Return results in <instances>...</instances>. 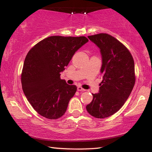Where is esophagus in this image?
Instances as JSON below:
<instances>
[{
	"mask_svg": "<svg viewBox=\"0 0 152 152\" xmlns=\"http://www.w3.org/2000/svg\"><path fill=\"white\" fill-rule=\"evenodd\" d=\"M77 90H78V91H82V92H83V91H86V90H85V89L82 88L81 86H78V88H77Z\"/></svg>",
	"mask_w": 152,
	"mask_h": 152,
	"instance_id": "1",
	"label": "esophagus"
}]
</instances>
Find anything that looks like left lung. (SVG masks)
I'll use <instances>...</instances> for the list:
<instances>
[{"mask_svg": "<svg viewBox=\"0 0 152 152\" xmlns=\"http://www.w3.org/2000/svg\"><path fill=\"white\" fill-rule=\"evenodd\" d=\"M100 49L102 56V81L99 92L86 105L92 116L104 119L123 107L135 85V65L132 54L116 38L107 33L88 36Z\"/></svg>", "mask_w": 152, "mask_h": 152, "instance_id": "obj_1", "label": "left lung"}]
</instances>
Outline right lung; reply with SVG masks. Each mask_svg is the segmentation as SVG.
I'll return each mask as SVG.
<instances>
[{
  "mask_svg": "<svg viewBox=\"0 0 152 152\" xmlns=\"http://www.w3.org/2000/svg\"><path fill=\"white\" fill-rule=\"evenodd\" d=\"M88 42L84 36H51L28 52L22 70V88L33 109L43 117L57 119L66 113L77 87L61 80L60 72Z\"/></svg>",
  "mask_w": 152,
  "mask_h": 152,
  "instance_id": "1",
  "label": "right lung"
}]
</instances>
